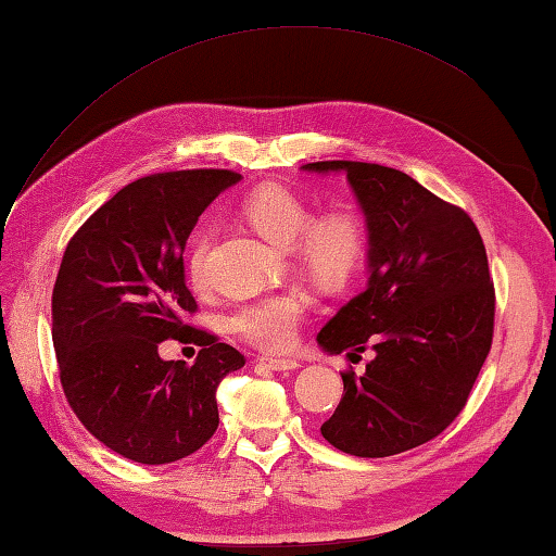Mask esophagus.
Wrapping results in <instances>:
<instances>
[{
  "instance_id": "34e87169",
  "label": "esophagus",
  "mask_w": 556,
  "mask_h": 556,
  "mask_svg": "<svg viewBox=\"0 0 556 556\" xmlns=\"http://www.w3.org/2000/svg\"><path fill=\"white\" fill-rule=\"evenodd\" d=\"M260 363H263L265 368L277 370V372H287V370L301 368V363L296 358H271V356H265V358H260Z\"/></svg>"
}]
</instances>
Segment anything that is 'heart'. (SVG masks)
<instances>
[{
    "instance_id": "b5f03b06",
    "label": "heart",
    "mask_w": 556,
    "mask_h": 556,
    "mask_svg": "<svg viewBox=\"0 0 556 556\" xmlns=\"http://www.w3.org/2000/svg\"><path fill=\"white\" fill-rule=\"evenodd\" d=\"M241 215L275 245H291L299 265L323 287H341L358 269L365 253V222L356 210L341 207L313 219V207L291 188L260 186L241 203ZM207 233L200 231L188 248L186 271L191 285H207ZM303 291L267 293L229 313V332L263 351L281 353L296 344L301 320L308 313Z\"/></svg>"
}]
</instances>
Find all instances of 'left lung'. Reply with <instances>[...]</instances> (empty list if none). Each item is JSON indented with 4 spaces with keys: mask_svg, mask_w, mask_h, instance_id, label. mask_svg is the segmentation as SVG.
I'll list each match as a JSON object with an SVG mask.
<instances>
[{
    "mask_svg": "<svg viewBox=\"0 0 556 556\" xmlns=\"http://www.w3.org/2000/svg\"><path fill=\"white\" fill-rule=\"evenodd\" d=\"M346 172L368 222V289L329 320L317 344L375 358L341 372L344 396L323 437L339 452L382 458L434 440L464 410L494 332V285L476 222L408 174L329 160Z\"/></svg>",
    "mask_w": 556,
    "mask_h": 556,
    "instance_id": "left-lung-1",
    "label": "left lung"
}]
</instances>
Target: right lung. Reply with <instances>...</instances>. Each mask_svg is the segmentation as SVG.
<instances>
[{
    "label": "right lung",
    "instance_id": "1",
    "mask_svg": "<svg viewBox=\"0 0 556 556\" xmlns=\"http://www.w3.org/2000/svg\"><path fill=\"white\" fill-rule=\"evenodd\" d=\"M229 169L150 174L124 186L71 236L52 291V341L71 410L112 452L172 464L219 425L217 387L245 358L184 323L198 311L184 248ZM204 349L193 366L164 362L162 340Z\"/></svg>",
    "mask_w": 556,
    "mask_h": 556
}]
</instances>
